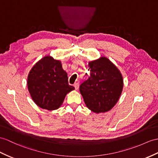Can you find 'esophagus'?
<instances>
[{
	"mask_svg": "<svg viewBox=\"0 0 158 158\" xmlns=\"http://www.w3.org/2000/svg\"><path fill=\"white\" fill-rule=\"evenodd\" d=\"M74 88H75V89H76V90H78V88H79V84H78V83H75V84H74Z\"/></svg>",
	"mask_w": 158,
	"mask_h": 158,
	"instance_id": "1",
	"label": "esophagus"
}]
</instances>
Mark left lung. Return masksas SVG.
<instances>
[{
  "label": "left lung",
  "instance_id": "obj_1",
  "mask_svg": "<svg viewBox=\"0 0 158 158\" xmlns=\"http://www.w3.org/2000/svg\"><path fill=\"white\" fill-rule=\"evenodd\" d=\"M88 68L89 78L80 86L84 103L95 113L108 112L121 95L124 85L123 76L112 61L104 56L89 61Z\"/></svg>",
  "mask_w": 158,
  "mask_h": 158
}]
</instances>
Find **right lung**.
<instances>
[{"label": "right lung", "instance_id": "add662e5", "mask_svg": "<svg viewBox=\"0 0 158 158\" xmlns=\"http://www.w3.org/2000/svg\"><path fill=\"white\" fill-rule=\"evenodd\" d=\"M27 83L33 102L48 110L59 109L66 94L75 89L68 84L61 61L50 56L44 57L32 67Z\"/></svg>", "mask_w": 158, "mask_h": 158}]
</instances>
